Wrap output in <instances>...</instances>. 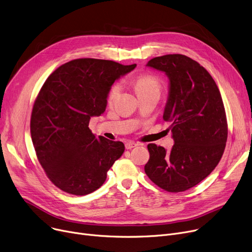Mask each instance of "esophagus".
Segmentation results:
<instances>
[{"mask_svg":"<svg viewBox=\"0 0 252 252\" xmlns=\"http://www.w3.org/2000/svg\"><path fill=\"white\" fill-rule=\"evenodd\" d=\"M136 146H138L137 143H134V142H127V143H126V149H131V148H134Z\"/></svg>","mask_w":252,"mask_h":252,"instance_id":"esophagus-1","label":"esophagus"}]
</instances>
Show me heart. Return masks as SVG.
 Masks as SVG:
<instances>
[{
	"label": "heart",
	"instance_id": "obj_1",
	"mask_svg": "<svg viewBox=\"0 0 252 252\" xmlns=\"http://www.w3.org/2000/svg\"><path fill=\"white\" fill-rule=\"evenodd\" d=\"M133 85L135 90L137 91L138 95H146L150 93H160L161 83L160 79L153 74H141L137 76L134 81ZM121 92V84L114 83L107 92V102L112 103Z\"/></svg>",
	"mask_w": 252,
	"mask_h": 252
}]
</instances>
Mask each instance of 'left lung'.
Here are the masks:
<instances>
[{"label":"left lung","mask_w":252,"mask_h":252,"mask_svg":"<svg viewBox=\"0 0 252 252\" xmlns=\"http://www.w3.org/2000/svg\"><path fill=\"white\" fill-rule=\"evenodd\" d=\"M147 65L169 78L163 119L171 123L175 144L168 152L148 144L145 173L167 192L186 191L216 168L226 147L228 123L220 93L203 66L185 55L155 57Z\"/></svg>","instance_id":"8db88e82"}]
</instances>
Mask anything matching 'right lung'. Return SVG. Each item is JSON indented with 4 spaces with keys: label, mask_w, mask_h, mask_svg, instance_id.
<instances>
[{
    "label": "right lung",
    "mask_w": 252,
    "mask_h": 252,
    "mask_svg": "<svg viewBox=\"0 0 252 252\" xmlns=\"http://www.w3.org/2000/svg\"><path fill=\"white\" fill-rule=\"evenodd\" d=\"M135 67L111 60L74 59L53 71L39 90L31 117L32 140L38 162L60 190L78 196L96 191L123 155V142L95 137L89 123L105 111L115 79Z\"/></svg>",
    "instance_id": "add662e5"
}]
</instances>
